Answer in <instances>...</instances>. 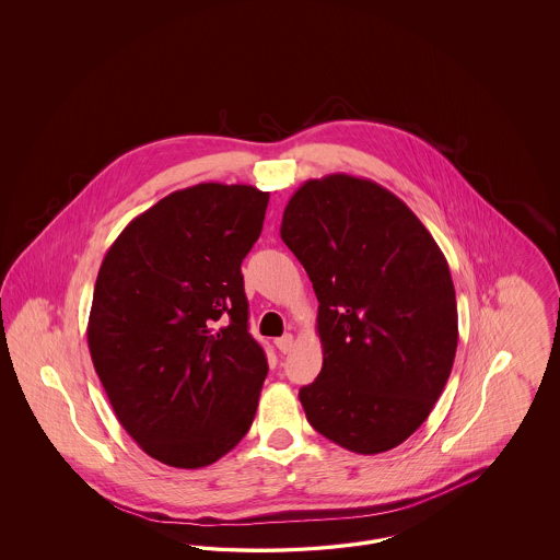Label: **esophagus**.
Listing matches in <instances>:
<instances>
[{
  "label": "esophagus",
  "mask_w": 560,
  "mask_h": 560,
  "mask_svg": "<svg viewBox=\"0 0 560 560\" xmlns=\"http://www.w3.org/2000/svg\"><path fill=\"white\" fill-rule=\"evenodd\" d=\"M275 347L279 348V352H290L293 347V336L292 334H285V336H281V338H277L275 340Z\"/></svg>",
  "instance_id": "esophagus-1"
}]
</instances>
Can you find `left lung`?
<instances>
[{"label": "left lung", "instance_id": "8db88e82", "mask_svg": "<svg viewBox=\"0 0 560 560\" xmlns=\"http://www.w3.org/2000/svg\"><path fill=\"white\" fill-rule=\"evenodd\" d=\"M281 240L319 300L323 368L298 395L306 420L348 452L395 450L424 424L455 359L441 247L397 195L348 174L298 188Z\"/></svg>", "mask_w": 560, "mask_h": 560}]
</instances>
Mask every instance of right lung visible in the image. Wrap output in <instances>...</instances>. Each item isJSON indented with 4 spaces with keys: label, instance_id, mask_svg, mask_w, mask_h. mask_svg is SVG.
<instances>
[{
    "label": "right lung",
    "instance_id": "1",
    "mask_svg": "<svg viewBox=\"0 0 560 560\" xmlns=\"http://www.w3.org/2000/svg\"><path fill=\"white\" fill-rule=\"evenodd\" d=\"M268 192L201 183L136 215L98 270L88 347L126 432L165 466L195 470L252 427L267 377L247 331L241 262Z\"/></svg>",
    "mask_w": 560,
    "mask_h": 560
}]
</instances>
